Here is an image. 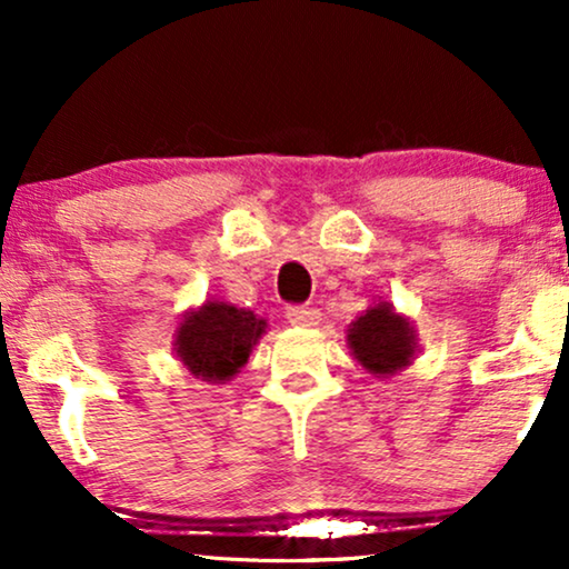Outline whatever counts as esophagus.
Here are the masks:
<instances>
[{"label":"esophagus","instance_id":"esophagus-1","mask_svg":"<svg viewBox=\"0 0 569 569\" xmlns=\"http://www.w3.org/2000/svg\"><path fill=\"white\" fill-rule=\"evenodd\" d=\"M287 321L292 326H316L321 321V313H318L316 308H308V306H290L287 308Z\"/></svg>","mask_w":569,"mask_h":569}]
</instances>
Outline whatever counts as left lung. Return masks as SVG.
<instances>
[{
    "mask_svg": "<svg viewBox=\"0 0 569 569\" xmlns=\"http://www.w3.org/2000/svg\"><path fill=\"white\" fill-rule=\"evenodd\" d=\"M347 345L355 360L372 376L386 378L407 368L417 355L415 326L399 316L391 302L370 306L357 321L349 323Z\"/></svg>",
    "mask_w": 569,
    "mask_h": 569,
    "instance_id": "obj_1",
    "label": "left lung"
}]
</instances>
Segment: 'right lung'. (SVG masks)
Segmentation results:
<instances>
[{
	"instance_id": "right-lung-1",
	"label": "right lung",
	"mask_w": 569,
	"mask_h": 569,
	"mask_svg": "<svg viewBox=\"0 0 569 569\" xmlns=\"http://www.w3.org/2000/svg\"><path fill=\"white\" fill-rule=\"evenodd\" d=\"M261 333H267V321L251 310L207 300L183 316L173 347L191 376L207 383H228L248 362Z\"/></svg>"
}]
</instances>
